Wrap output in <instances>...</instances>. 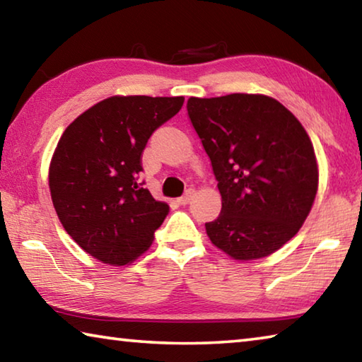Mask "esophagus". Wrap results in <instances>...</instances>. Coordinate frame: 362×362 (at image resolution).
<instances>
[{"mask_svg": "<svg viewBox=\"0 0 362 362\" xmlns=\"http://www.w3.org/2000/svg\"><path fill=\"white\" fill-rule=\"evenodd\" d=\"M193 194H194V189H192V188H189V189H187V192H185V194H183V196H180V198H179V199H177V201H179V204H182V206H185V204H188V203H189V201H192V198H193Z\"/></svg>", "mask_w": 362, "mask_h": 362, "instance_id": "esophagus-1", "label": "esophagus"}]
</instances>
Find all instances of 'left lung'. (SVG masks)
Instances as JSON below:
<instances>
[{"label":"left lung","instance_id":"1","mask_svg":"<svg viewBox=\"0 0 362 362\" xmlns=\"http://www.w3.org/2000/svg\"><path fill=\"white\" fill-rule=\"evenodd\" d=\"M187 110L222 194L207 236L236 260L273 254L297 235L313 206L317 164L308 134L267 95L189 97Z\"/></svg>","mask_w":362,"mask_h":362}]
</instances>
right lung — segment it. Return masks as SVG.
<instances>
[{
	"label": "right lung",
	"mask_w": 362,
	"mask_h": 362,
	"mask_svg": "<svg viewBox=\"0 0 362 362\" xmlns=\"http://www.w3.org/2000/svg\"><path fill=\"white\" fill-rule=\"evenodd\" d=\"M183 97H110L66 127L49 168L52 203L79 247L126 265L150 247L169 214L139 180L142 151Z\"/></svg>",
	"instance_id": "obj_1"
}]
</instances>
